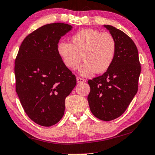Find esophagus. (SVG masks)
I'll use <instances>...</instances> for the list:
<instances>
[{
	"label": "esophagus",
	"instance_id": "obj_1",
	"mask_svg": "<svg viewBox=\"0 0 155 155\" xmlns=\"http://www.w3.org/2000/svg\"><path fill=\"white\" fill-rule=\"evenodd\" d=\"M77 83H84L85 81L83 79V78H81V77H77Z\"/></svg>",
	"mask_w": 155,
	"mask_h": 155
}]
</instances>
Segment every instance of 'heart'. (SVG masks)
Wrapping results in <instances>:
<instances>
[{"instance_id":"1","label":"heart","mask_w":155,"mask_h":155,"mask_svg":"<svg viewBox=\"0 0 155 155\" xmlns=\"http://www.w3.org/2000/svg\"><path fill=\"white\" fill-rule=\"evenodd\" d=\"M72 43L61 42L57 47L58 55L66 67L75 70L81 61H85L79 68L83 77H89L94 72L104 73L114 61L117 43L112 34L92 29H85L74 34Z\"/></svg>"}]
</instances>
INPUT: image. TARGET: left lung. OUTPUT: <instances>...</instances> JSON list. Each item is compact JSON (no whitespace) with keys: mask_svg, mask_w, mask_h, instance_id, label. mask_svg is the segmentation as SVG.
<instances>
[{"mask_svg":"<svg viewBox=\"0 0 155 155\" xmlns=\"http://www.w3.org/2000/svg\"><path fill=\"white\" fill-rule=\"evenodd\" d=\"M117 43L114 61L104 74L88 81L87 101L91 112L109 121L124 114L138 90L141 64L134 41L120 29L104 25Z\"/></svg>","mask_w":155,"mask_h":155,"instance_id":"obj_1","label":"left lung"}]
</instances>
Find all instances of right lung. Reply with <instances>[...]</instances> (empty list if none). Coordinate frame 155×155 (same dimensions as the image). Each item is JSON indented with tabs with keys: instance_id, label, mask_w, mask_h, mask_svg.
Segmentation results:
<instances>
[{
	"instance_id": "add662e5",
	"label": "right lung",
	"mask_w": 155,
	"mask_h": 155,
	"mask_svg": "<svg viewBox=\"0 0 155 155\" xmlns=\"http://www.w3.org/2000/svg\"><path fill=\"white\" fill-rule=\"evenodd\" d=\"M72 29L62 23L41 27L26 36L16 58V93L29 119L40 126L62 119L65 98L77 84L57 51L60 38Z\"/></svg>"
}]
</instances>
